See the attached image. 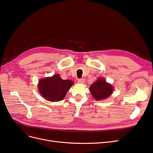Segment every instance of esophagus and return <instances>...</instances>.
I'll use <instances>...</instances> for the list:
<instances>
[{"label":"esophagus","mask_w":153,"mask_h":153,"mask_svg":"<svg viewBox=\"0 0 153 153\" xmlns=\"http://www.w3.org/2000/svg\"><path fill=\"white\" fill-rule=\"evenodd\" d=\"M78 84H84L85 79H84V78H80V79H78Z\"/></svg>","instance_id":"34e87169"}]
</instances>
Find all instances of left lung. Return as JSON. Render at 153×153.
Instances as JSON below:
<instances>
[{
	"instance_id": "1",
	"label": "left lung",
	"mask_w": 153,
	"mask_h": 153,
	"mask_svg": "<svg viewBox=\"0 0 153 153\" xmlns=\"http://www.w3.org/2000/svg\"><path fill=\"white\" fill-rule=\"evenodd\" d=\"M89 91L96 100H102L112 94L114 87L106 82L104 78H99L90 86Z\"/></svg>"
}]
</instances>
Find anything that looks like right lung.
Here are the masks:
<instances>
[{"label":"right lung","mask_w":153,"mask_h":153,"mask_svg":"<svg viewBox=\"0 0 153 153\" xmlns=\"http://www.w3.org/2000/svg\"><path fill=\"white\" fill-rule=\"evenodd\" d=\"M73 82L62 80L59 75L41 78L39 81L38 89L43 98L50 101H59L65 97Z\"/></svg>","instance_id":"right-lung-1"}]
</instances>
